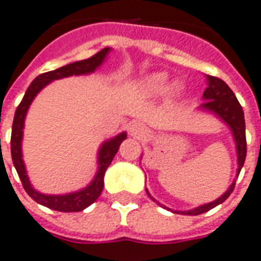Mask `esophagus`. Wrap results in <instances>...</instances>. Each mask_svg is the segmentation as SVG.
<instances>
[{"label": "esophagus", "mask_w": 261, "mask_h": 261, "mask_svg": "<svg viewBox=\"0 0 261 261\" xmlns=\"http://www.w3.org/2000/svg\"><path fill=\"white\" fill-rule=\"evenodd\" d=\"M130 134L133 137H136V138H142V137H145L148 133H146L145 127L141 124V123H134V124H131L130 127Z\"/></svg>", "instance_id": "obj_1"}]
</instances>
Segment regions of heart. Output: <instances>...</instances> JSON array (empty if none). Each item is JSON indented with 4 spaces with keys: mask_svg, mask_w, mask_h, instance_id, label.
Returning a JSON list of instances; mask_svg holds the SVG:
<instances>
[{
    "mask_svg": "<svg viewBox=\"0 0 261 261\" xmlns=\"http://www.w3.org/2000/svg\"><path fill=\"white\" fill-rule=\"evenodd\" d=\"M166 86H167V76L165 73H153L149 76L144 77L140 83V87L142 91L148 94V95H155L165 91Z\"/></svg>",
    "mask_w": 261,
    "mask_h": 261,
    "instance_id": "1",
    "label": "heart"
}]
</instances>
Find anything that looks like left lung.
Returning a JSON list of instances; mask_svg holds the SVG:
<instances>
[{
  "mask_svg": "<svg viewBox=\"0 0 261 261\" xmlns=\"http://www.w3.org/2000/svg\"><path fill=\"white\" fill-rule=\"evenodd\" d=\"M203 99L204 102L200 105V108L203 111H209L216 116H219L220 119L228 125L231 131H232L233 140H235V144H237V155H238V174L237 175H239V171L242 169V166L245 163V158H246V134H245V116L242 106L237 99L232 90L221 79L214 76H207V88L203 92ZM233 188H235V182L231 184L227 192L221 195L219 199L213 200L210 203L202 204L199 207H195L192 210L173 212V213L188 214V216H198V214L204 213V212L216 207L217 204L223 203L224 200L231 195ZM146 194L149 195V192L146 191Z\"/></svg>",
  "mask_w": 261,
  "mask_h": 261,
  "instance_id": "obj_1",
  "label": "left lung"
}]
</instances>
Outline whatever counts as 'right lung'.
<instances>
[{
  "label": "right lung",
  "mask_w": 261,
  "mask_h": 261,
  "mask_svg": "<svg viewBox=\"0 0 261 261\" xmlns=\"http://www.w3.org/2000/svg\"><path fill=\"white\" fill-rule=\"evenodd\" d=\"M111 51V48H103L101 51L95 54L94 57L84 59V61L73 62L69 63L66 66H62L57 70L47 71L37 76L29 86L28 91L23 96L22 102L19 103L15 112V117H13L12 124V134H11V155H12V162L15 169L17 171V175L22 181V185L24 191L28 192L29 196L33 200H36L37 203L49 207L52 210H58V212H82L90 204L95 202L102 190H103V175H105L106 169L109 167L112 160L119 150V146L123 141L127 138L125 133H121L119 136L113 137L112 140L105 141L101 145V149L98 152V171H96L95 178L92 179V182L84 190L77 191V192H71L66 195H44L38 192L32 187L29 177L26 174V167L23 163L22 159V138H23V127H24V117L28 113V109L33 99L36 98L38 92L41 91L44 87L49 84L54 80L58 79H63V77L69 76H80V74H88L95 70L96 67L102 65V62L105 61L108 52Z\"/></svg>",
  "instance_id": "right-lung-1"
}]
</instances>
